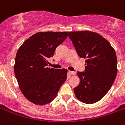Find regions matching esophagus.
Returning <instances> with one entry per match:
<instances>
[{"label":"esophagus","mask_w":125,"mask_h":125,"mask_svg":"<svg viewBox=\"0 0 125 125\" xmlns=\"http://www.w3.org/2000/svg\"><path fill=\"white\" fill-rule=\"evenodd\" d=\"M69 73L70 74H71V75L76 74V72H74V71H69Z\"/></svg>","instance_id":"esophagus-1"}]
</instances>
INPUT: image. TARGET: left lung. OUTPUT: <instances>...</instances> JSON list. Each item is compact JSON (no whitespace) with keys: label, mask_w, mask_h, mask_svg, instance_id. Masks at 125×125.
<instances>
[{"label":"left lung","mask_w":125,"mask_h":125,"mask_svg":"<svg viewBox=\"0 0 125 125\" xmlns=\"http://www.w3.org/2000/svg\"><path fill=\"white\" fill-rule=\"evenodd\" d=\"M80 58L85 60V70L78 72L80 83L74 89L77 99L86 104L98 102L112 87L117 75L115 50L105 38L89 31L69 32Z\"/></svg>","instance_id":"obj_1"}]
</instances>
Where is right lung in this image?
<instances>
[{
    "instance_id": "1",
    "label": "right lung",
    "mask_w": 125,
    "mask_h": 125,
    "mask_svg": "<svg viewBox=\"0 0 125 125\" xmlns=\"http://www.w3.org/2000/svg\"><path fill=\"white\" fill-rule=\"evenodd\" d=\"M68 32H39L20 47L14 72L20 91L35 105H44L56 97L67 79V70L47 67V59L67 38Z\"/></svg>"
}]
</instances>
